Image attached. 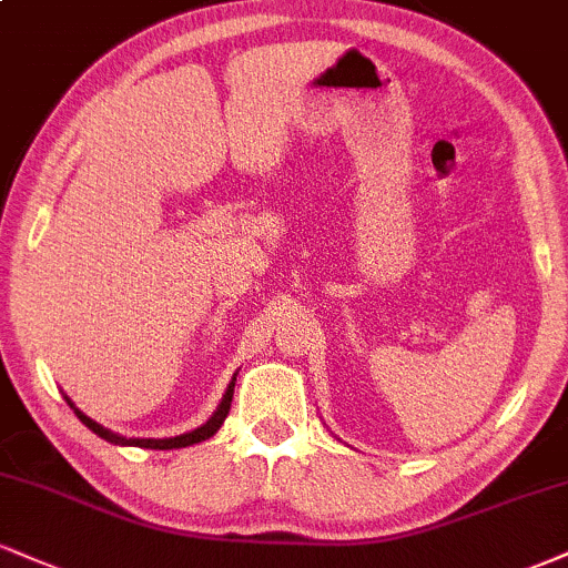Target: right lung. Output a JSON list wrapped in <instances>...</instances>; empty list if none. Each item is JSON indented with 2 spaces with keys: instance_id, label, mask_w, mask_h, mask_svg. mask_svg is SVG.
Instances as JSON below:
<instances>
[{
  "instance_id": "add662e5",
  "label": "right lung",
  "mask_w": 568,
  "mask_h": 568,
  "mask_svg": "<svg viewBox=\"0 0 568 568\" xmlns=\"http://www.w3.org/2000/svg\"><path fill=\"white\" fill-rule=\"evenodd\" d=\"M235 378H237V373L232 375V381L227 384V392H224V396H222V402H219V407L214 409V415H211V418L203 423V426H197V428H193V432H187V434H180V436H169V439H126V436H121V434H115V432H111V428H105V426H100L98 420H92L89 418V415H84L81 413V409L73 405L71 402V396H65V402L68 405H71V409L73 413H77V418L84 423V426L89 428V432L92 434H98L100 439H105V442H111V444H119V447H142V449H180V447H190V444H197V442H206V439H211V436H214L219 428H222V423H224V418H227V413H230V405H232V394H235Z\"/></svg>"
}]
</instances>
